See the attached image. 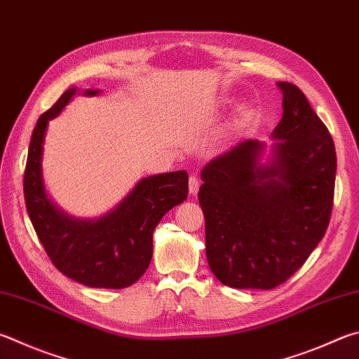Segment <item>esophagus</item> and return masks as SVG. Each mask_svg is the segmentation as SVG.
<instances>
[{
  "label": "esophagus",
  "mask_w": 359,
  "mask_h": 359,
  "mask_svg": "<svg viewBox=\"0 0 359 359\" xmlns=\"http://www.w3.org/2000/svg\"><path fill=\"white\" fill-rule=\"evenodd\" d=\"M199 187H201L199 179L196 177V175H191L190 180H188V191H190L191 196H194V194H198Z\"/></svg>",
  "instance_id": "1"
}]
</instances>
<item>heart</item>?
Masks as SVG:
<instances>
[{"mask_svg": "<svg viewBox=\"0 0 359 359\" xmlns=\"http://www.w3.org/2000/svg\"><path fill=\"white\" fill-rule=\"evenodd\" d=\"M226 103H229V100H226L224 105H226ZM256 116H257V111H256V109H254L252 107L243 108V113H242V126H248V123L256 119Z\"/></svg>", "mask_w": 359, "mask_h": 359, "instance_id": "obj_1", "label": "heart"}]
</instances>
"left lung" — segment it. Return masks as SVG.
Masks as SVG:
<instances>
[{
    "mask_svg": "<svg viewBox=\"0 0 359 359\" xmlns=\"http://www.w3.org/2000/svg\"><path fill=\"white\" fill-rule=\"evenodd\" d=\"M283 117L265 142L245 140L202 168L205 254L219 283L270 290L302 266L333 210L336 151L295 84L279 81Z\"/></svg>",
    "mask_w": 359,
    "mask_h": 359,
    "instance_id": "obj_1",
    "label": "left lung"
}]
</instances>
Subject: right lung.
<instances>
[{
  "instance_id": "1",
  "label": "right lung",
  "mask_w": 359,
  "mask_h": 359,
  "mask_svg": "<svg viewBox=\"0 0 359 359\" xmlns=\"http://www.w3.org/2000/svg\"><path fill=\"white\" fill-rule=\"evenodd\" d=\"M70 88L43 113L31 136L23 191L26 210L48 257L62 275L88 287L123 289L144 275L160 219L188 196L187 171L141 179L126 198L99 218H75L50 199L42 175L43 142L51 119L74 99ZM97 95L100 89H86Z\"/></svg>"
}]
</instances>
